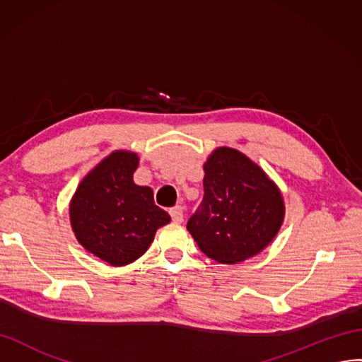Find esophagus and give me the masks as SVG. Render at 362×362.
<instances>
[{
  "label": "esophagus",
  "mask_w": 362,
  "mask_h": 362,
  "mask_svg": "<svg viewBox=\"0 0 362 362\" xmlns=\"http://www.w3.org/2000/svg\"><path fill=\"white\" fill-rule=\"evenodd\" d=\"M169 213H170V216H172V221L173 222H182V219H184V214H182V207L181 205H175V207H172L170 210H169Z\"/></svg>",
  "instance_id": "esophagus-1"
}]
</instances>
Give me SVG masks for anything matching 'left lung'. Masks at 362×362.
<instances>
[{
	"label": "left lung",
	"instance_id": "8db88e82",
	"mask_svg": "<svg viewBox=\"0 0 362 362\" xmlns=\"http://www.w3.org/2000/svg\"><path fill=\"white\" fill-rule=\"evenodd\" d=\"M204 198L187 222L199 250L226 265L256 256L279 233L285 204L256 163L231 148L213 151L204 164Z\"/></svg>",
	"mask_w": 362,
	"mask_h": 362
}]
</instances>
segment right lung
Wrapping results in <instances>:
<instances>
[{
	"mask_svg": "<svg viewBox=\"0 0 362 362\" xmlns=\"http://www.w3.org/2000/svg\"><path fill=\"white\" fill-rule=\"evenodd\" d=\"M139 155L115 151L86 175L70 202L71 227L81 245L112 267L141 257L155 233L170 222L153 192L136 185Z\"/></svg>",
	"mask_w": 362,
	"mask_h": 362,
	"instance_id": "right-lung-1",
	"label": "right lung"
}]
</instances>
